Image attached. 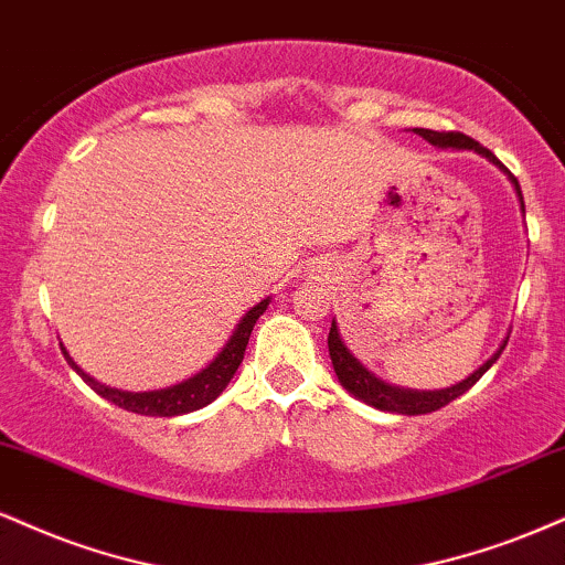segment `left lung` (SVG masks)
<instances>
[{"label":"left lung","instance_id":"left-lung-1","mask_svg":"<svg viewBox=\"0 0 565 565\" xmlns=\"http://www.w3.org/2000/svg\"><path fill=\"white\" fill-rule=\"evenodd\" d=\"M418 136H424L426 141H431L434 147H455V149H477L479 154H484L492 162H498L489 149H484L479 145V141H473L471 136L460 134V131H431V128H416ZM515 189H519V196H521V186L519 181L513 179ZM523 200V196H521ZM508 342H502V348L494 352L492 358L487 360L484 365H481L479 371H473L471 376L466 379V382L450 386V390H439V392H416V390H399V386H390L384 382H379L373 373H369L363 369V365L358 363L355 358L350 355V350L344 348V342L339 339V331H337V323H331V331H329V355H331V363H334V371L339 376V382L348 392L355 394L358 399H363V403H369L373 407H379V411H390V413H403V416H424V413H431V411H439V407H445L447 403H452L455 397H460V394H466L471 390L473 384L479 382L484 373L492 369L494 360L500 358V352L505 350Z\"/></svg>","mask_w":565,"mask_h":565}]
</instances>
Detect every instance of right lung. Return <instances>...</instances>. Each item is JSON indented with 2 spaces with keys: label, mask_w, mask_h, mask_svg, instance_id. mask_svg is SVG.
Here are the masks:
<instances>
[{
  "label": "right lung",
  "mask_w": 565,
  "mask_h": 565,
  "mask_svg": "<svg viewBox=\"0 0 565 565\" xmlns=\"http://www.w3.org/2000/svg\"><path fill=\"white\" fill-rule=\"evenodd\" d=\"M268 302L270 300L257 302L255 308L242 318L239 326H236L234 337L228 339L226 348L217 352V358L207 365L205 371H200L196 376L186 379V382L168 386V390H158V392L113 390V386H105V384L94 382L92 376H86V373L81 371L76 363H73L71 355L65 352V348H63V355L67 358V363L78 371V376L84 379V382L92 386L94 392L102 394L105 399H110V403H115L118 407H124V411L139 413V416H160V418L183 416V413L200 411V407L210 405L217 394L226 390L231 379H234L236 369H239V363L244 360V350H247L249 334H253V326L257 323V318L263 316L265 308H268Z\"/></svg>",
  "instance_id": "add662e5"
}]
</instances>
